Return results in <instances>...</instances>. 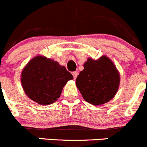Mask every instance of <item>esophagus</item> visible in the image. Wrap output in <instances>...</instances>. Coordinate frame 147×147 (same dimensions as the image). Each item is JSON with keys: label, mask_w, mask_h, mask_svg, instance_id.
<instances>
[{"label": "esophagus", "mask_w": 147, "mask_h": 147, "mask_svg": "<svg viewBox=\"0 0 147 147\" xmlns=\"http://www.w3.org/2000/svg\"><path fill=\"white\" fill-rule=\"evenodd\" d=\"M73 76H74V79H76V78H77V76H78V72L77 71H74V72H73Z\"/></svg>", "instance_id": "34e87169"}]
</instances>
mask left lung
I'll return each mask as SVG.
<instances>
[{
  "instance_id": "obj_1",
  "label": "left lung",
  "mask_w": 147,
  "mask_h": 147,
  "mask_svg": "<svg viewBox=\"0 0 147 147\" xmlns=\"http://www.w3.org/2000/svg\"><path fill=\"white\" fill-rule=\"evenodd\" d=\"M120 74L112 61L107 56L97 60L88 58L76 80L83 98L95 106L112 99L118 91Z\"/></svg>"
}]
</instances>
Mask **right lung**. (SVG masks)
<instances>
[{
  "label": "right lung",
  "instance_id": "right-lung-1",
  "mask_svg": "<svg viewBox=\"0 0 147 147\" xmlns=\"http://www.w3.org/2000/svg\"><path fill=\"white\" fill-rule=\"evenodd\" d=\"M73 78L65 66L39 55L25 66L21 72V82L28 98L46 106L57 101L66 83Z\"/></svg>",
  "mask_w": 147,
  "mask_h": 147
}]
</instances>
